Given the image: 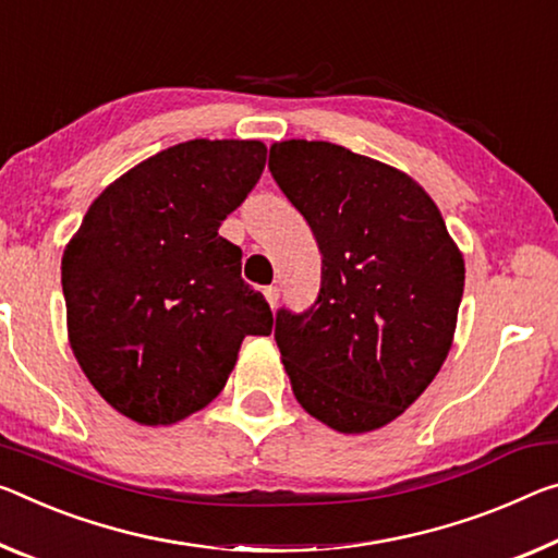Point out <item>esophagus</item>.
Here are the masks:
<instances>
[{"instance_id":"esophagus-1","label":"esophagus","mask_w":558,"mask_h":558,"mask_svg":"<svg viewBox=\"0 0 558 558\" xmlns=\"http://www.w3.org/2000/svg\"><path fill=\"white\" fill-rule=\"evenodd\" d=\"M263 295H265V300H268V303H270V307H276V305H278V298H280V290H278L276 286H270V288L263 290Z\"/></svg>"}]
</instances>
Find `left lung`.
I'll return each instance as SVG.
<instances>
[{
  "label": "left lung",
  "instance_id": "left-lung-1",
  "mask_svg": "<svg viewBox=\"0 0 558 558\" xmlns=\"http://www.w3.org/2000/svg\"><path fill=\"white\" fill-rule=\"evenodd\" d=\"M268 168L323 253L315 303L276 315L295 400L342 435L385 427L452 348L462 253L427 191L383 161L290 138L270 146Z\"/></svg>",
  "mask_w": 558,
  "mask_h": 558
}]
</instances>
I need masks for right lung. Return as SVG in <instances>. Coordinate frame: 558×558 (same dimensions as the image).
Returning <instances> with one entry per match:
<instances>
[{
  "label": "right lung",
  "instance_id": "1",
  "mask_svg": "<svg viewBox=\"0 0 558 558\" xmlns=\"http://www.w3.org/2000/svg\"><path fill=\"white\" fill-rule=\"evenodd\" d=\"M260 141L196 138L113 181L61 258L69 344L123 417L173 424L226 387L245 335L272 313L218 235L265 168Z\"/></svg>",
  "mask_w": 558,
  "mask_h": 558
}]
</instances>
